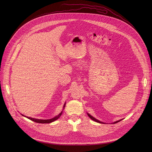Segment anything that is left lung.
Returning <instances> with one entry per match:
<instances>
[{"label":"left lung","mask_w":152,"mask_h":152,"mask_svg":"<svg viewBox=\"0 0 152 152\" xmlns=\"http://www.w3.org/2000/svg\"><path fill=\"white\" fill-rule=\"evenodd\" d=\"M88 116L92 119V120H93V121H95V122H98V123H100V124H104L103 122H101V121H98V120H97V119H96L95 118H94L93 116H92L91 115H90L89 113H88ZM122 120V119H121ZM121 120H119V121H116V122H114L113 124H116V123H117V122H119V121H121Z\"/></svg>","instance_id":"left-lung-1"}]
</instances>
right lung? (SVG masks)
Masks as SVG:
<instances>
[{"label":"right lung","instance_id":"add662e5","mask_svg":"<svg viewBox=\"0 0 152 152\" xmlns=\"http://www.w3.org/2000/svg\"><path fill=\"white\" fill-rule=\"evenodd\" d=\"M65 104H64V108L65 107ZM62 113H63V111H62L60 114H58L57 116H56V117H54V118H52V119H47V120L37 119H34V118H30V117H27V116H24V115H23V116H25V117L27 118L28 119H30L31 121H34V122H37V123H39V124H49V123H51V122H54V121H55L56 120L58 119L60 117V116L61 115Z\"/></svg>","mask_w":152,"mask_h":152}]
</instances>
